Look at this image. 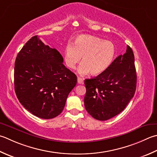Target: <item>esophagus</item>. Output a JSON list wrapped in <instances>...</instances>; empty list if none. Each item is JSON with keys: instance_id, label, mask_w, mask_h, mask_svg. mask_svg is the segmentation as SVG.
I'll return each mask as SVG.
<instances>
[{"instance_id": "34e87169", "label": "esophagus", "mask_w": 157, "mask_h": 157, "mask_svg": "<svg viewBox=\"0 0 157 157\" xmlns=\"http://www.w3.org/2000/svg\"><path fill=\"white\" fill-rule=\"evenodd\" d=\"M78 83L79 84H84V79L81 78H78Z\"/></svg>"}]
</instances>
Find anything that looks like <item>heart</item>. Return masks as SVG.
Masks as SVG:
<instances>
[{
	"label": "heart",
	"mask_w": 157,
	"mask_h": 157,
	"mask_svg": "<svg viewBox=\"0 0 157 157\" xmlns=\"http://www.w3.org/2000/svg\"><path fill=\"white\" fill-rule=\"evenodd\" d=\"M116 56V46L112 41L89 35L77 36L73 45L69 43L64 50V63L71 69L75 68L82 57L78 69L82 75L90 72L93 75L101 74L112 65Z\"/></svg>",
	"instance_id": "obj_1"
}]
</instances>
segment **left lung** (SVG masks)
<instances>
[{"mask_svg":"<svg viewBox=\"0 0 157 157\" xmlns=\"http://www.w3.org/2000/svg\"><path fill=\"white\" fill-rule=\"evenodd\" d=\"M84 105L88 113L99 121H107L123 111L136 90L137 74L132 49L113 60L105 71L84 81Z\"/></svg>","mask_w":157,"mask_h":157,"instance_id":"8db88e82","label":"left lung"}]
</instances>
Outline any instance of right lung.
<instances>
[{
	"label": "right lung",
	"instance_id": "1",
	"mask_svg": "<svg viewBox=\"0 0 157 157\" xmlns=\"http://www.w3.org/2000/svg\"><path fill=\"white\" fill-rule=\"evenodd\" d=\"M63 63L59 52L45 45L37 35L30 39L17 55L15 94L24 108L40 118L59 115L77 84V76Z\"/></svg>",
	"mask_w": 157,
	"mask_h": 157
}]
</instances>
